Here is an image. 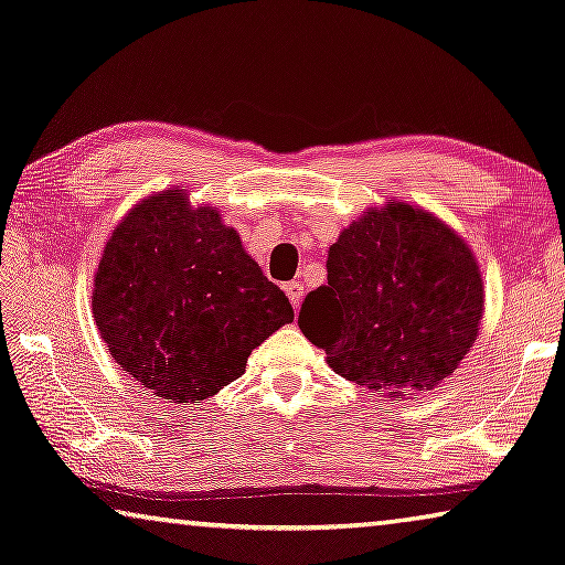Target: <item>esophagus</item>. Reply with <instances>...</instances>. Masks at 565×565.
Wrapping results in <instances>:
<instances>
[{"instance_id":"esophagus-1","label":"esophagus","mask_w":565,"mask_h":565,"mask_svg":"<svg viewBox=\"0 0 565 565\" xmlns=\"http://www.w3.org/2000/svg\"><path fill=\"white\" fill-rule=\"evenodd\" d=\"M284 291H286V297H289L291 307L299 309V303L303 299V284L301 281H289V284L284 286Z\"/></svg>"}]
</instances>
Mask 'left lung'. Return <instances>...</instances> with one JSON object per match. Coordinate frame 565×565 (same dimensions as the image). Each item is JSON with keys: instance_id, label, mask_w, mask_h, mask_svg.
I'll use <instances>...</instances> for the list:
<instances>
[{"instance_id": "left-lung-1", "label": "left lung", "mask_w": 565, "mask_h": 565, "mask_svg": "<svg viewBox=\"0 0 565 565\" xmlns=\"http://www.w3.org/2000/svg\"><path fill=\"white\" fill-rule=\"evenodd\" d=\"M486 289L458 231L423 205H370L329 248L299 329L344 380L405 399L435 390L476 344Z\"/></svg>"}]
</instances>
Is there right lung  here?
Returning <instances> with one entry per match:
<instances>
[{"label":"right lung","mask_w":565,"mask_h":565,"mask_svg":"<svg viewBox=\"0 0 565 565\" xmlns=\"http://www.w3.org/2000/svg\"><path fill=\"white\" fill-rule=\"evenodd\" d=\"M93 317L122 372L181 405L238 380L294 309L221 211L193 205L175 185L146 195L113 228L95 268Z\"/></svg>","instance_id":"obj_1"}]
</instances>
